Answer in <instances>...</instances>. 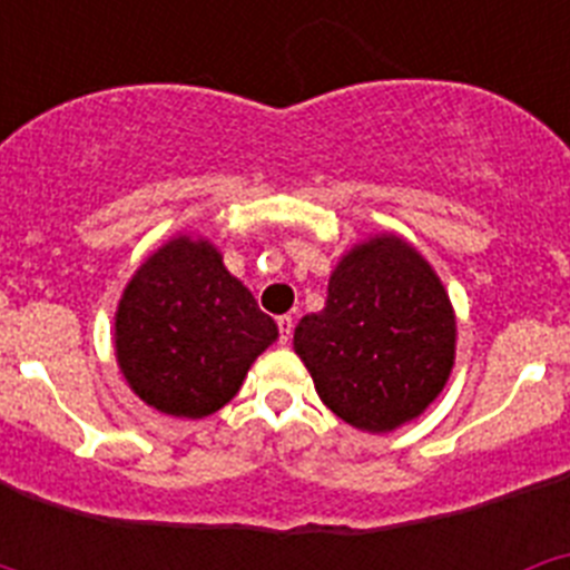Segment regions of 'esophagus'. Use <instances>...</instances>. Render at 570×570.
Returning <instances> with one entry per match:
<instances>
[{
  "instance_id": "obj_1",
  "label": "esophagus",
  "mask_w": 570,
  "mask_h": 570,
  "mask_svg": "<svg viewBox=\"0 0 570 570\" xmlns=\"http://www.w3.org/2000/svg\"><path fill=\"white\" fill-rule=\"evenodd\" d=\"M276 325H279V342L285 345V342L291 340V334H294V316L291 314L279 316V320H276Z\"/></svg>"
}]
</instances>
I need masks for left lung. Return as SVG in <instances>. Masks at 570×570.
Here are the masks:
<instances>
[{
	"label": "left lung",
	"mask_w": 570,
	"mask_h": 570,
	"mask_svg": "<svg viewBox=\"0 0 570 570\" xmlns=\"http://www.w3.org/2000/svg\"><path fill=\"white\" fill-rule=\"evenodd\" d=\"M294 351L342 422L391 434L425 414L451 376L454 305L411 242L374 234L340 256L325 308L302 316Z\"/></svg>",
	"instance_id": "obj_1"
}]
</instances>
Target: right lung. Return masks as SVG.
<instances>
[{
	"mask_svg": "<svg viewBox=\"0 0 570 570\" xmlns=\"http://www.w3.org/2000/svg\"><path fill=\"white\" fill-rule=\"evenodd\" d=\"M279 328L208 236L176 234L134 271L114 314L116 362L145 405L179 420L216 414Z\"/></svg>",
	"mask_w": 570,
	"mask_h": 570,
	"instance_id": "add662e5",
	"label": "right lung"
}]
</instances>
